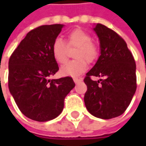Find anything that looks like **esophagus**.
<instances>
[{
    "label": "esophagus",
    "instance_id": "obj_1",
    "mask_svg": "<svg viewBox=\"0 0 146 146\" xmlns=\"http://www.w3.org/2000/svg\"><path fill=\"white\" fill-rule=\"evenodd\" d=\"M73 81H74V83H75V84H78L79 82H81V81H82V79L78 78H73Z\"/></svg>",
    "mask_w": 146,
    "mask_h": 146
}]
</instances>
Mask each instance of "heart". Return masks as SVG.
<instances>
[{"label":"heart","instance_id":"obj_1","mask_svg":"<svg viewBox=\"0 0 146 146\" xmlns=\"http://www.w3.org/2000/svg\"><path fill=\"white\" fill-rule=\"evenodd\" d=\"M68 44L70 47L78 48L74 54V57L77 60L67 62L61 68V73L63 76L77 78L82 75L88 68V64L85 60L89 62H93L97 57L98 50L92 43L90 35L82 29H75L68 34ZM51 52L56 62L63 64L67 61L68 46L61 38H56L54 40Z\"/></svg>","mask_w":146,"mask_h":146}]
</instances>
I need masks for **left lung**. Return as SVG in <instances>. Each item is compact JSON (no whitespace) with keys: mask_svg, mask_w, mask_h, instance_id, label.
Here are the masks:
<instances>
[{"mask_svg":"<svg viewBox=\"0 0 146 146\" xmlns=\"http://www.w3.org/2000/svg\"><path fill=\"white\" fill-rule=\"evenodd\" d=\"M100 41V56L86 73L84 104L88 111L99 118L122 115L136 91V64L126 42L111 29L97 23L93 28ZM99 76L94 81L90 76Z\"/></svg>","mask_w":146,"mask_h":146,"instance_id":"left-lung-1","label":"left lung"}]
</instances>
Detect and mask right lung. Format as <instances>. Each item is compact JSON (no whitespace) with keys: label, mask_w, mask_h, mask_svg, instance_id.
Returning <instances> with one entry per match:
<instances>
[{"label":"right lung","mask_w":146,"mask_h":146,"mask_svg":"<svg viewBox=\"0 0 146 146\" xmlns=\"http://www.w3.org/2000/svg\"><path fill=\"white\" fill-rule=\"evenodd\" d=\"M63 27L42 25L31 30L9 59L10 93L22 113L37 122L58 117L65 97L75 86L71 77L50 79L59 70L51 47Z\"/></svg>","instance_id":"add662e5"}]
</instances>
